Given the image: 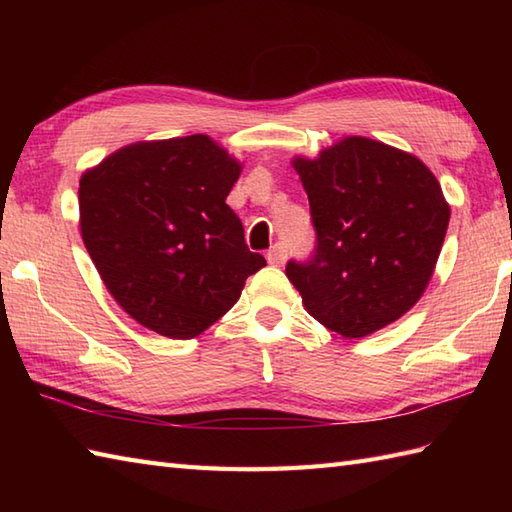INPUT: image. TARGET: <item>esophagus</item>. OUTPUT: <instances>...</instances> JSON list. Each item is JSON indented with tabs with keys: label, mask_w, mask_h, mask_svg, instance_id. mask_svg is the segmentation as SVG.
Wrapping results in <instances>:
<instances>
[{
	"label": "esophagus",
	"mask_w": 512,
	"mask_h": 512,
	"mask_svg": "<svg viewBox=\"0 0 512 512\" xmlns=\"http://www.w3.org/2000/svg\"><path fill=\"white\" fill-rule=\"evenodd\" d=\"M268 264L270 266H281L284 264V259H286V250H284V244H275L273 248L268 250Z\"/></svg>",
	"instance_id": "34e87169"
}]
</instances>
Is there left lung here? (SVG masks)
Here are the masks:
<instances>
[{"label": "left lung", "mask_w": 512, "mask_h": 512, "mask_svg": "<svg viewBox=\"0 0 512 512\" xmlns=\"http://www.w3.org/2000/svg\"><path fill=\"white\" fill-rule=\"evenodd\" d=\"M314 250L286 275L303 306L347 339L400 319L427 288L449 226L436 176L416 156L361 136L297 158Z\"/></svg>", "instance_id": "1"}]
</instances>
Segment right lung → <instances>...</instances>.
Returning <instances> with one entry per match:
<instances>
[{
  "label": "right lung",
  "mask_w": 512,
  "mask_h": 512,
  "mask_svg": "<svg viewBox=\"0 0 512 512\" xmlns=\"http://www.w3.org/2000/svg\"><path fill=\"white\" fill-rule=\"evenodd\" d=\"M239 169L209 136L195 134L123 147L81 178L85 248L140 325L193 339L266 266L226 204Z\"/></svg>",
  "instance_id": "1"
}]
</instances>
